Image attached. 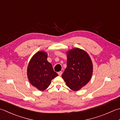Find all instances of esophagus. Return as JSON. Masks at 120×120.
I'll return each mask as SVG.
<instances>
[{
	"label": "esophagus",
	"instance_id": "obj_1",
	"mask_svg": "<svg viewBox=\"0 0 120 120\" xmlns=\"http://www.w3.org/2000/svg\"><path fill=\"white\" fill-rule=\"evenodd\" d=\"M58 75L59 76H61V75H62V71H60V72H59L58 73Z\"/></svg>",
	"mask_w": 120,
	"mask_h": 120
}]
</instances>
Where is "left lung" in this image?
Segmentation results:
<instances>
[{
	"label": "left lung",
	"instance_id": "1",
	"mask_svg": "<svg viewBox=\"0 0 120 120\" xmlns=\"http://www.w3.org/2000/svg\"><path fill=\"white\" fill-rule=\"evenodd\" d=\"M67 67L62 75L67 86L77 91L85 86L91 79L93 65L87 52L79 48L68 51Z\"/></svg>",
	"mask_w": 120,
	"mask_h": 120
}]
</instances>
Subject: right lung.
<instances>
[{
  "mask_svg": "<svg viewBox=\"0 0 120 120\" xmlns=\"http://www.w3.org/2000/svg\"><path fill=\"white\" fill-rule=\"evenodd\" d=\"M47 57L48 54L45 51H38L30 59L27 66L29 81L32 85L41 91L46 90L51 80L58 76L47 61Z\"/></svg>",
  "mask_w": 120,
  "mask_h": 120,
  "instance_id": "add662e5",
  "label": "right lung"
}]
</instances>
